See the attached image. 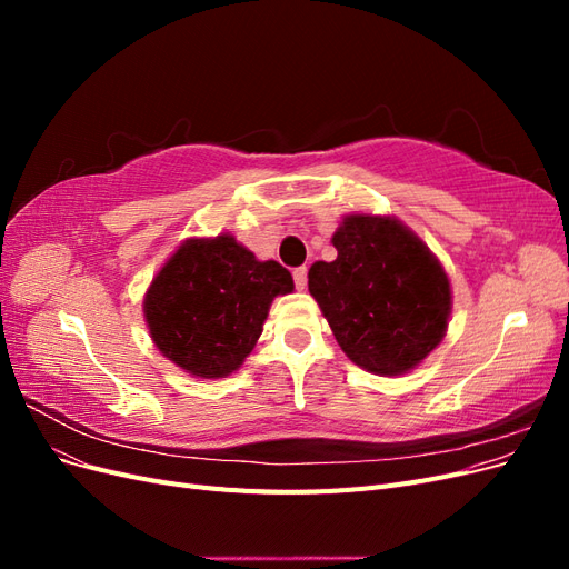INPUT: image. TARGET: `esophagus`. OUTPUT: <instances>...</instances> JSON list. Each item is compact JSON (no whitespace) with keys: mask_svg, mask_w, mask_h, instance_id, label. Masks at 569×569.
I'll list each match as a JSON object with an SVG mask.
<instances>
[{"mask_svg":"<svg viewBox=\"0 0 569 569\" xmlns=\"http://www.w3.org/2000/svg\"><path fill=\"white\" fill-rule=\"evenodd\" d=\"M295 284H297L299 291L306 289V284H308V270L306 268H297L295 270Z\"/></svg>","mask_w":569,"mask_h":569,"instance_id":"esophagus-1","label":"esophagus"}]
</instances>
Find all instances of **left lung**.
<instances>
[{
	"label": "left lung",
	"instance_id": "left-lung-1",
	"mask_svg": "<svg viewBox=\"0 0 569 569\" xmlns=\"http://www.w3.org/2000/svg\"><path fill=\"white\" fill-rule=\"evenodd\" d=\"M337 258L308 270V291L358 368L391 377L418 368L449 327L451 282L399 218L351 213L332 234Z\"/></svg>",
	"mask_w": 569,
	"mask_h": 569
}]
</instances>
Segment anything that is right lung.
Returning <instances> with one entry per match:
<instances>
[{"label":"right lung","mask_w":569,"mask_h":569,"mask_svg":"<svg viewBox=\"0 0 569 569\" xmlns=\"http://www.w3.org/2000/svg\"><path fill=\"white\" fill-rule=\"evenodd\" d=\"M295 280L228 232L187 239L151 280L144 320L157 349L201 380L228 377L253 351L274 297Z\"/></svg>","instance_id":"right-lung-1"}]
</instances>
